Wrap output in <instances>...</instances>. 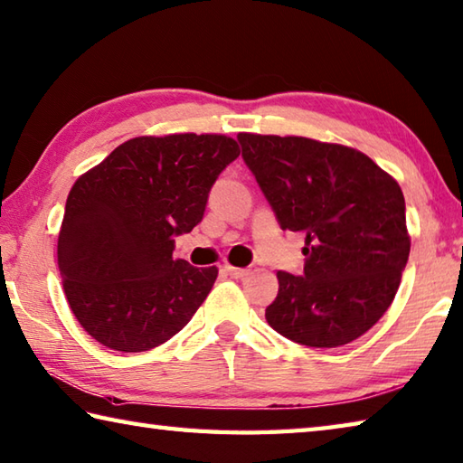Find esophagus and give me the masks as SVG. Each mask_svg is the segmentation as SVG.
I'll return each instance as SVG.
<instances>
[{"mask_svg": "<svg viewBox=\"0 0 463 463\" xmlns=\"http://www.w3.org/2000/svg\"><path fill=\"white\" fill-rule=\"evenodd\" d=\"M224 273L232 277V279H244L249 275V269H239V267H232V265H224Z\"/></svg>", "mask_w": 463, "mask_h": 463, "instance_id": "1", "label": "esophagus"}]
</instances>
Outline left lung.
I'll list each match as a JSON object with an SVG mask.
<instances>
[{"label":"left lung","instance_id":"1","mask_svg":"<svg viewBox=\"0 0 463 463\" xmlns=\"http://www.w3.org/2000/svg\"><path fill=\"white\" fill-rule=\"evenodd\" d=\"M283 231L305 234L303 275L279 270L267 323L307 347H341L382 319L411 239L397 180L367 154L305 136L241 132Z\"/></svg>","mask_w":463,"mask_h":463}]
</instances>
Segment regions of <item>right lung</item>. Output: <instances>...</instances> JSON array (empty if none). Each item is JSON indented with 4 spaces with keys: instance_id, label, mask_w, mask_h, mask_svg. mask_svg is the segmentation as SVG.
Returning <instances> with one entry per match:
<instances>
[{
    "instance_id": "1",
    "label": "right lung",
    "mask_w": 463,
    "mask_h": 463,
    "mask_svg": "<svg viewBox=\"0 0 463 463\" xmlns=\"http://www.w3.org/2000/svg\"><path fill=\"white\" fill-rule=\"evenodd\" d=\"M241 154L224 134L136 136L71 186L58 237L63 295L90 337L140 353L193 319L219 269L172 259L208 193Z\"/></svg>"
}]
</instances>
